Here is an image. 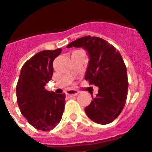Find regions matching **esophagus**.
Segmentation results:
<instances>
[{"mask_svg":"<svg viewBox=\"0 0 152 152\" xmlns=\"http://www.w3.org/2000/svg\"><path fill=\"white\" fill-rule=\"evenodd\" d=\"M79 94L78 91H73V90H69L66 92V95L69 96V97H72V96H77Z\"/></svg>","mask_w":152,"mask_h":152,"instance_id":"esophagus-1","label":"esophagus"}]
</instances>
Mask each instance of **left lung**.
<instances>
[{
  "instance_id": "left-lung-1",
  "label": "left lung",
  "mask_w": 152,
  "mask_h": 152,
  "mask_svg": "<svg viewBox=\"0 0 152 152\" xmlns=\"http://www.w3.org/2000/svg\"><path fill=\"white\" fill-rule=\"evenodd\" d=\"M66 47H81L86 51L88 63L85 80L99 88L85 108L86 115L102 125L113 122L125 106L129 87L126 67L121 55L105 40L91 36L77 39Z\"/></svg>"
}]
</instances>
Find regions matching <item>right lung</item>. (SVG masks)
<instances>
[{
	"mask_svg": "<svg viewBox=\"0 0 152 152\" xmlns=\"http://www.w3.org/2000/svg\"><path fill=\"white\" fill-rule=\"evenodd\" d=\"M61 49L38 52L25 63L16 86L20 112L37 130L54 129L62 118L65 94H56L45 88L53 75V61Z\"/></svg>",
	"mask_w": 152,
	"mask_h": 152,
	"instance_id": "add662e5",
	"label": "right lung"
}]
</instances>
